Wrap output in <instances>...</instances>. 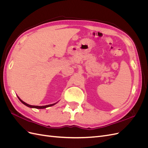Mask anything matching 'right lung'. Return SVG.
<instances>
[{"label": "right lung", "instance_id": "obj_1", "mask_svg": "<svg viewBox=\"0 0 148 148\" xmlns=\"http://www.w3.org/2000/svg\"><path fill=\"white\" fill-rule=\"evenodd\" d=\"M18 99H19V100L23 103V104H25V106H28V107H31V108H36V109H45V108H46V107H50V106H53L54 104H50V105H47V106H31V105H29V104H26V103H25V102H23V101L22 100H21L20 98L18 97Z\"/></svg>", "mask_w": 148, "mask_h": 148}]
</instances>
